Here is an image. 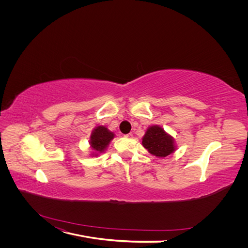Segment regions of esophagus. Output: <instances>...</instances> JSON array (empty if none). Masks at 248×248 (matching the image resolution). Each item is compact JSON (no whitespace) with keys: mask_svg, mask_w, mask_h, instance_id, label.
<instances>
[{"mask_svg":"<svg viewBox=\"0 0 248 248\" xmlns=\"http://www.w3.org/2000/svg\"><path fill=\"white\" fill-rule=\"evenodd\" d=\"M124 137H125V138H133V134H132V133L126 134V135H124Z\"/></svg>","mask_w":248,"mask_h":248,"instance_id":"obj_1","label":"esophagus"}]
</instances>
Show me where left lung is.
<instances>
[{
    "label": "left lung",
    "instance_id": "left-lung-1",
    "mask_svg": "<svg viewBox=\"0 0 248 248\" xmlns=\"http://www.w3.org/2000/svg\"><path fill=\"white\" fill-rule=\"evenodd\" d=\"M142 146L152 155L159 158L167 157L175 151L173 139L158 125L149 127L145 137L142 138Z\"/></svg>",
    "mask_w": 248,
    "mask_h": 248
}]
</instances>
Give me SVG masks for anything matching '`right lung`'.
<instances>
[{"mask_svg":"<svg viewBox=\"0 0 248 248\" xmlns=\"http://www.w3.org/2000/svg\"><path fill=\"white\" fill-rule=\"evenodd\" d=\"M113 139V134L110 133L106 126H97L91 134L90 146L96 152H103L108 147L109 141Z\"/></svg>","mask_w":248,"mask_h":248,"instance_id":"1","label":"right lung"}]
</instances>
